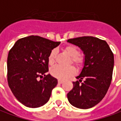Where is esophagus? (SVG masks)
Masks as SVG:
<instances>
[{
  "label": "esophagus",
  "instance_id": "obj_1",
  "mask_svg": "<svg viewBox=\"0 0 121 121\" xmlns=\"http://www.w3.org/2000/svg\"><path fill=\"white\" fill-rule=\"evenodd\" d=\"M63 81H61V80H58V83H60V84H61V83H63Z\"/></svg>",
  "mask_w": 121,
  "mask_h": 121
}]
</instances>
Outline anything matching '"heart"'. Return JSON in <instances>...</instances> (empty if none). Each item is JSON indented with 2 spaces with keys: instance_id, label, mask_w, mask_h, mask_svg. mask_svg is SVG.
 Listing matches in <instances>:
<instances>
[{
  "instance_id": "obj_1",
  "label": "heart",
  "mask_w": 121,
  "mask_h": 121,
  "mask_svg": "<svg viewBox=\"0 0 121 121\" xmlns=\"http://www.w3.org/2000/svg\"><path fill=\"white\" fill-rule=\"evenodd\" d=\"M64 51L68 55L71 57L70 64L76 65L78 68H81L84 64L85 58L83 56L79 55V49L76 46L68 45L64 48ZM57 55L56 49H53L48 56V63L50 66H53L55 63ZM76 70L74 66L68 68H62L61 66H56L51 69V74L55 78L60 80H65L76 74Z\"/></svg>"
}]
</instances>
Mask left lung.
Listing matches in <instances>:
<instances>
[{
    "mask_svg": "<svg viewBox=\"0 0 121 121\" xmlns=\"http://www.w3.org/2000/svg\"><path fill=\"white\" fill-rule=\"evenodd\" d=\"M68 42L78 46L85 54L84 67L76 77L80 80L73 82V88L67 94L68 99L76 108H92L102 100L110 85L114 68L112 51L105 40L96 37L82 36Z\"/></svg>",
    "mask_w": 121,
    "mask_h": 121,
    "instance_id": "8db88e82",
    "label": "left lung"
}]
</instances>
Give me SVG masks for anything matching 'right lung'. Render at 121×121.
Listing matches in <instances>:
<instances>
[{"mask_svg": "<svg viewBox=\"0 0 121 121\" xmlns=\"http://www.w3.org/2000/svg\"><path fill=\"white\" fill-rule=\"evenodd\" d=\"M60 44V42L39 36H30L19 39L9 51V87L24 106L38 108L49 101L57 80L47 74L49 71L48 56Z\"/></svg>", "mask_w": 121, "mask_h": 121, "instance_id": "right-lung-1", "label": "right lung"}]
</instances>
